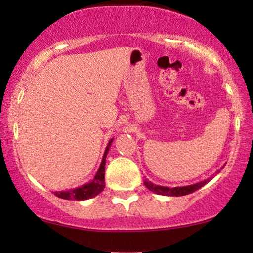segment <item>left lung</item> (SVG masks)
Listing matches in <instances>:
<instances>
[{
    "mask_svg": "<svg viewBox=\"0 0 253 253\" xmlns=\"http://www.w3.org/2000/svg\"><path fill=\"white\" fill-rule=\"evenodd\" d=\"M218 171H216V173ZM214 176H211L207 179L201 180L199 183H195L192 185H187V186H177V187H168V186H161V185H155L149 181L148 179H144L143 184L146 185V187L148 190L154 192V193L160 194V195H168V197H181V195H187L195 192L197 190H199L203 186H205L208 181H211L213 179Z\"/></svg>",
    "mask_w": 253,
    "mask_h": 253,
    "instance_id": "8db88e82",
    "label": "left lung"
}]
</instances>
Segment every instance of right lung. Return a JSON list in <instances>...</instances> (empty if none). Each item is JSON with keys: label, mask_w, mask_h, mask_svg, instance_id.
I'll use <instances>...</instances> for the list:
<instances>
[{"label": "right lung", "mask_w": 253, "mask_h": 253, "mask_svg": "<svg viewBox=\"0 0 253 253\" xmlns=\"http://www.w3.org/2000/svg\"><path fill=\"white\" fill-rule=\"evenodd\" d=\"M113 139L110 140V142L107 143V147L105 149V153L103 155L102 163H100L99 169L97 171V173L93 177V179L89 183L82 185V186L73 188V190L69 191H59L54 192V194L58 198H61V199L65 200H87L91 199V198H95L96 195H98L100 192L104 190L105 187V163H106V156L107 153H109L111 144H112Z\"/></svg>", "instance_id": "right-lung-1"}]
</instances>
